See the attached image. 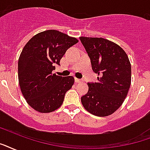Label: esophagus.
Segmentation results:
<instances>
[{
    "label": "esophagus",
    "mask_w": 150,
    "mask_h": 150,
    "mask_svg": "<svg viewBox=\"0 0 150 150\" xmlns=\"http://www.w3.org/2000/svg\"><path fill=\"white\" fill-rule=\"evenodd\" d=\"M75 83H81V82L83 81L82 79H77V78H75Z\"/></svg>",
    "instance_id": "34e87169"
}]
</instances>
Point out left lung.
<instances>
[{
	"instance_id": "obj_1",
	"label": "left lung",
	"mask_w": 150,
	"mask_h": 150,
	"mask_svg": "<svg viewBox=\"0 0 150 150\" xmlns=\"http://www.w3.org/2000/svg\"><path fill=\"white\" fill-rule=\"evenodd\" d=\"M90 58L97 83H88L89 90L81 98L86 110L97 116H108L124 101L131 82V66L125 51L102 38L80 37Z\"/></svg>"
}]
</instances>
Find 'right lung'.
Listing matches in <instances>:
<instances>
[{
  "mask_svg": "<svg viewBox=\"0 0 150 150\" xmlns=\"http://www.w3.org/2000/svg\"><path fill=\"white\" fill-rule=\"evenodd\" d=\"M79 42L56 30L38 33L25 45L18 61L19 84L30 107L42 113L57 110L74 84L73 76L62 77L52 71L63 56Z\"/></svg>",
  "mask_w": 150,
  "mask_h": 150,
  "instance_id": "right-lung-1",
  "label": "right lung"
}]
</instances>
